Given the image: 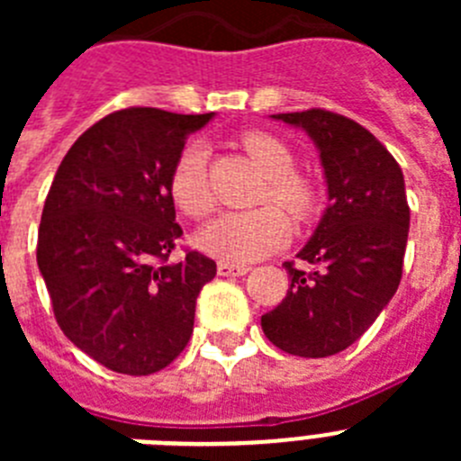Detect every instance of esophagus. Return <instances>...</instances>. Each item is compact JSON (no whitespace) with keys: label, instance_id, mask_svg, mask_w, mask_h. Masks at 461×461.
<instances>
[{"label":"esophagus","instance_id":"esophagus-1","mask_svg":"<svg viewBox=\"0 0 461 461\" xmlns=\"http://www.w3.org/2000/svg\"><path fill=\"white\" fill-rule=\"evenodd\" d=\"M217 272L221 276H240V275H247V272H249V267L235 266V263H226V260H221V263L217 266Z\"/></svg>","mask_w":461,"mask_h":461}]
</instances>
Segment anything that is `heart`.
<instances>
[{"mask_svg":"<svg viewBox=\"0 0 461 461\" xmlns=\"http://www.w3.org/2000/svg\"><path fill=\"white\" fill-rule=\"evenodd\" d=\"M240 145L266 175L258 203L279 204L295 221L312 219L319 205V194L312 180L295 173V154L286 142L267 131H244ZM168 194L185 217L205 219L210 214L214 198L207 185V157L201 145H189L177 157L168 177ZM280 211L266 205L251 212H228L203 228L198 244L228 263L266 258L279 249L291 233L287 213Z\"/></svg>","mask_w":461,"mask_h":461,"instance_id":"obj_1","label":"heart"}]
</instances>
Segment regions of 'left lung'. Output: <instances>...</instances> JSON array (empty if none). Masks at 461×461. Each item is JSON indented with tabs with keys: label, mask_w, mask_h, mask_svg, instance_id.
Wrapping results in <instances>:
<instances>
[{
	"label": "left lung",
	"mask_w": 461,
	"mask_h": 461,
	"mask_svg": "<svg viewBox=\"0 0 461 461\" xmlns=\"http://www.w3.org/2000/svg\"><path fill=\"white\" fill-rule=\"evenodd\" d=\"M272 117L303 126L313 138L330 205L297 254L313 267L284 263L291 288L260 325L284 353L328 357L367 332L402 281L411 221L404 175L365 126L332 110Z\"/></svg>",
	"instance_id": "1"
}]
</instances>
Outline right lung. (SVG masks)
I'll use <instances>...</instances> for the list:
<instances>
[{
    "label": "right lung",
    "mask_w": 461,
    "mask_h": 461,
    "mask_svg": "<svg viewBox=\"0 0 461 461\" xmlns=\"http://www.w3.org/2000/svg\"><path fill=\"white\" fill-rule=\"evenodd\" d=\"M212 120L124 108L92 124L57 168L36 260L64 335L104 367L148 376L194 332L195 297L217 263L185 249L168 177L191 131Z\"/></svg>",
    "instance_id": "1"
}]
</instances>
